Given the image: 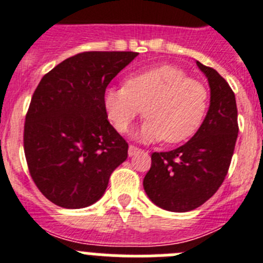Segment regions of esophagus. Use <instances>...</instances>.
I'll return each instance as SVG.
<instances>
[{
  "instance_id": "esophagus-1",
  "label": "esophagus",
  "mask_w": 263,
  "mask_h": 263,
  "mask_svg": "<svg viewBox=\"0 0 263 263\" xmlns=\"http://www.w3.org/2000/svg\"><path fill=\"white\" fill-rule=\"evenodd\" d=\"M141 152H143L142 148L137 147V146H134V145L129 146V157H133V155H136L137 153H141Z\"/></svg>"
}]
</instances>
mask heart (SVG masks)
<instances>
[{
  "label": "heart",
  "instance_id": "b5f03b06",
  "mask_svg": "<svg viewBox=\"0 0 263 263\" xmlns=\"http://www.w3.org/2000/svg\"><path fill=\"white\" fill-rule=\"evenodd\" d=\"M206 103L205 87L174 66L136 72L125 85L106 88L103 95L104 109L116 130L126 133L145 108L147 120L139 137L167 143L183 142L196 132Z\"/></svg>",
  "mask_w": 263,
  "mask_h": 263
}]
</instances>
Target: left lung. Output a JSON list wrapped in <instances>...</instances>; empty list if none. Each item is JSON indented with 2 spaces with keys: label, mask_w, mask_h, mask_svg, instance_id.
I'll use <instances>...</instances> for the list:
<instances>
[{
  "label": "left lung",
  "mask_w": 263,
  "mask_h": 263,
  "mask_svg": "<svg viewBox=\"0 0 263 263\" xmlns=\"http://www.w3.org/2000/svg\"><path fill=\"white\" fill-rule=\"evenodd\" d=\"M208 78L211 105L187 143L153 153L143 179L150 200L170 212H188L213 196L224 182L234 153L238 122L234 92L216 69L197 62Z\"/></svg>",
  "instance_id": "8db88e82"
}]
</instances>
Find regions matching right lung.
<instances>
[{
    "instance_id": "obj_1",
    "label": "right lung",
    "mask_w": 263,
    "mask_h": 263,
    "mask_svg": "<svg viewBox=\"0 0 263 263\" xmlns=\"http://www.w3.org/2000/svg\"><path fill=\"white\" fill-rule=\"evenodd\" d=\"M138 53L87 51L47 72L31 97L23 130L29 173L51 203H96L129 145L108 121L104 90Z\"/></svg>"
}]
</instances>
